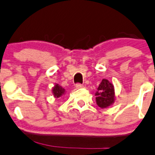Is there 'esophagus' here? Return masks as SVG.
I'll return each instance as SVG.
<instances>
[{
    "label": "esophagus",
    "mask_w": 155,
    "mask_h": 155,
    "mask_svg": "<svg viewBox=\"0 0 155 155\" xmlns=\"http://www.w3.org/2000/svg\"><path fill=\"white\" fill-rule=\"evenodd\" d=\"M83 87H84V86H83L82 84H80V83H77V84H76V88H78V89L82 88Z\"/></svg>",
    "instance_id": "esophagus-1"
}]
</instances>
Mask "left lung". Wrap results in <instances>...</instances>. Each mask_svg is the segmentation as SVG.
<instances>
[{"label": "left lung", "instance_id": "left-lung-1", "mask_svg": "<svg viewBox=\"0 0 155 155\" xmlns=\"http://www.w3.org/2000/svg\"><path fill=\"white\" fill-rule=\"evenodd\" d=\"M95 96L97 104L101 108L110 106L114 102V85L107 79H102L99 84Z\"/></svg>", "mask_w": 155, "mask_h": 155}]
</instances>
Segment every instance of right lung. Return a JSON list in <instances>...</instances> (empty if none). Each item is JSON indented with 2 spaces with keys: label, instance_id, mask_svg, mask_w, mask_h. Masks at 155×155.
<instances>
[{
  "label": "right lung",
  "instance_id": "1",
  "mask_svg": "<svg viewBox=\"0 0 155 155\" xmlns=\"http://www.w3.org/2000/svg\"><path fill=\"white\" fill-rule=\"evenodd\" d=\"M64 89L62 88L61 86L58 85V84H56V85L54 86V87L53 88V96H54L56 98H59V97H61V96L64 94Z\"/></svg>",
  "mask_w": 155,
  "mask_h": 155
}]
</instances>
